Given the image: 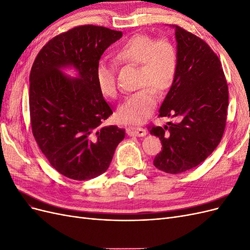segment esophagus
I'll list each match as a JSON object with an SVG mask.
<instances>
[{
	"mask_svg": "<svg viewBox=\"0 0 250 250\" xmlns=\"http://www.w3.org/2000/svg\"><path fill=\"white\" fill-rule=\"evenodd\" d=\"M126 133L129 135V137H145L147 134L146 129H144L142 127H127L126 128Z\"/></svg>",
	"mask_w": 250,
	"mask_h": 250,
	"instance_id": "34e87169",
	"label": "esophagus"
}]
</instances>
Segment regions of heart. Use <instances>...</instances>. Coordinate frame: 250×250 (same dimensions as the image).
Wrapping results in <instances>:
<instances>
[{
    "instance_id": "1",
    "label": "heart",
    "mask_w": 250,
    "mask_h": 250,
    "mask_svg": "<svg viewBox=\"0 0 250 250\" xmlns=\"http://www.w3.org/2000/svg\"><path fill=\"white\" fill-rule=\"evenodd\" d=\"M113 57L120 64L139 65L138 84L144 86L128 96L120 105L118 119L128 124L142 123L156 107L158 97L155 90L165 94L175 82L178 69L177 50L169 40L155 41L146 34H134L121 43ZM95 76L97 86L104 97L117 96L115 66L99 62Z\"/></svg>"
}]
</instances>
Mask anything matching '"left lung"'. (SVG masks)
<instances>
[{"mask_svg": "<svg viewBox=\"0 0 250 250\" xmlns=\"http://www.w3.org/2000/svg\"><path fill=\"white\" fill-rule=\"evenodd\" d=\"M178 69L160 108V117L180 122L152 127L163 150L153 165L166 173H183L201 164L220 143L226 123L229 88L221 62L208 44L175 25Z\"/></svg>", "mask_w": 250, "mask_h": 250, "instance_id": "obj_1", "label": "left lung"}]
</instances>
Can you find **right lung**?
Returning a JSON list of instances; mask_svg holds the SVG:
<instances>
[{"label":"right lung","instance_id":"1","mask_svg":"<svg viewBox=\"0 0 250 250\" xmlns=\"http://www.w3.org/2000/svg\"><path fill=\"white\" fill-rule=\"evenodd\" d=\"M121 31L79 26L52 39L37 54L30 73V118L37 145L65 177L88 180L111 163L125 129L103 126L112 115L96 82V66ZM73 68L76 78L64 70Z\"/></svg>","mask_w":250,"mask_h":250}]
</instances>
